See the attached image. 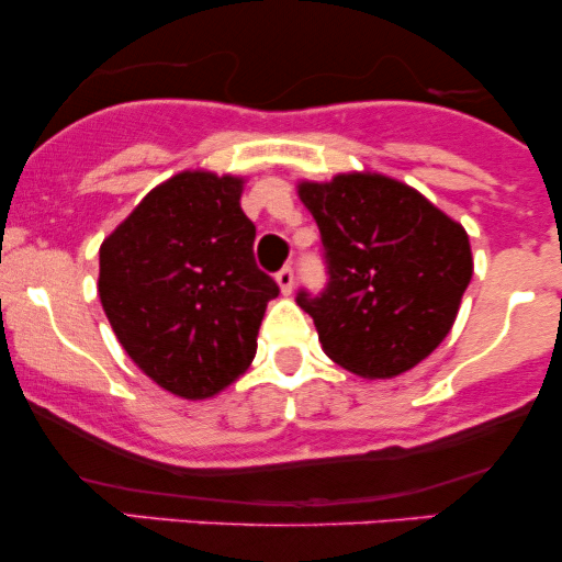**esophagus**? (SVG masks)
<instances>
[{"label": "esophagus", "mask_w": 562, "mask_h": 562, "mask_svg": "<svg viewBox=\"0 0 562 562\" xmlns=\"http://www.w3.org/2000/svg\"><path fill=\"white\" fill-rule=\"evenodd\" d=\"M274 280H277V285H280V290H282V295H290L293 293V282H295V272L290 267H282L280 272L274 274Z\"/></svg>", "instance_id": "34e87169"}]
</instances>
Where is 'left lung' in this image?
<instances>
[{
	"mask_svg": "<svg viewBox=\"0 0 562 562\" xmlns=\"http://www.w3.org/2000/svg\"><path fill=\"white\" fill-rule=\"evenodd\" d=\"M322 235L327 285L295 301L335 364L396 378L447 338L473 277L468 232L428 198L383 173L301 182Z\"/></svg>",
	"mask_w": 562,
	"mask_h": 562,
	"instance_id": "8db88e82",
	"label": "left lung"
}]
</instances>
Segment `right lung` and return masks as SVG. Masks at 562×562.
I'll use <instances>...</instances> for the list:
<instances>
[{"instance_id":"obj_1","label":"right lung","mask_w":562,"mask_h":562,"mask_svg":"<svg viewBox=\"0 0 562 562\" xmlns=\"http://www.w3.org/2000/svg\"><path fill=\"white\" fill-rule=\"evenodd\" d=\"M240 195V177L182 171L100 245L97 290L115 338L173 396L209 398L240 378L280 293L256 267Z\"/></svg>"}]
</instances>
